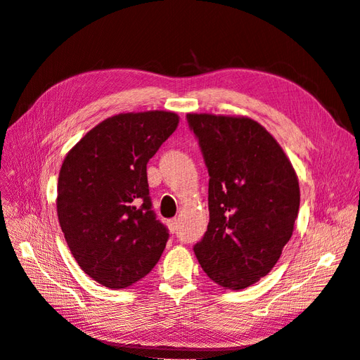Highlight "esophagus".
Returning a JSON list of instances; mask_svg holds the SVG:
<instances>
[{"mask_svg": "<svg viewBox=\"0 0 360 360\" xmlns=\"http://www.w3.org/2000/svg\"><path fill=\"white\" fill-rule=\"evenodd\" d=\"M168 228H169V231L174 234L177 231V219H171L169 222H168Z\"/></svg>", "mask_w": 360, "mask_h": 360, "instance_id": "34e87169", "label": "esophagus"}]
</instances>
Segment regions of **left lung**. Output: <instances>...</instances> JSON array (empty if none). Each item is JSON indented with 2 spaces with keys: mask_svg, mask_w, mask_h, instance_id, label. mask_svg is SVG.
<instances>
[{
  "mask_svg": "<svg viewBox=\"0 0 360 360\" xmlns=\"http://www.w3.org/2000/svg\"><path fill=\"white\" fill-rule=\"evenodd\" d=\"M186 117L210 176V221L193 252L217 285L243 290L274 269L292 234L300 205L296 171L252 118Z\"/></svg>",
  "mask_w": 360,
  "mask_h": 360,
  "instance_id": "8db88e82",
  "label": "left lung"
}]
</instances>
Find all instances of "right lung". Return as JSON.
Returning a JSON list of instances; mask_svg holds the SVG:
<instances>
[{"label": "right lung", "mask_w": 360, "mask_h": 360, "mask_svg": "<svg viewBox=\"0 0 360 360\" xmlns=\"http://www.w3.org/2000/svg\"><path fill=\"white\" fill-rule=\"evenodd\" d=\"M169 111L126 112L86 132L63 160L57 213L76 263L108 288L156 266L168 230L151 210L147 162L179 126Z\"/></svg>", "instance_id": "1"}]
</instances>
